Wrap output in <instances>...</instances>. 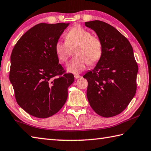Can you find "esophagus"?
<instances>
[{
	"label": "esophagus",
	"instance_id": "1",
	"mask_svg": "<svg viewBox=\"0 0 151 151\" xmlns=\"http://www.w3.org/2000/svg\"><path fill=\"white\" fill-rule=\"evenodd\" d=\"M74 76H75V78L76 79H78V78L81 77V76L80 75H78V74H75V75H74Z\"/></svg>",
	"mask_w": 151,
	"mask_h": 151
}]
</instances>
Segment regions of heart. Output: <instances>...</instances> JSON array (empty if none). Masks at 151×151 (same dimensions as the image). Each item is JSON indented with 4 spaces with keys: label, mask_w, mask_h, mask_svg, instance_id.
Returning a JSON list of instances; mask_svg holds the SVG:
<instances>
[{
    "label": "heart",
    "mask_w": 151,
    "mask_h": 151,
    "mask_svg": "<svg viewBox=\"0 0 151 151\" xmlns=\"http://www.w3.org/2000/svg\"><path fill=\"white\" fill-rule=\"evenodd\" d=\"M65 42L59 40L55 43V52L58 60L65 63L74 50L75 56L67 65L70 73H81L87 64L93 65L101 59L103 44L100 38L80 25L73 27L65 35Z\"/></svg>",
    "instance_id": "1"
}]
</instances>
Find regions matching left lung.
Returning <instances> with one entry per match:
<instances>
[{
    "label": "left lung",
    "instance_id": "1",
    "mask_svg": "<svg viewBox=\"0 0 151 151\" xmlns=\"http://www.w3.org/2000/svg\"><path fill=\"white\" fill-rule=\"evenodd\" d=\"M103 44V54L95 68L83 77L88 81L90 105L99 116H114L128 107L137 90L138 65L128 40L108 23L85 22Z\"/></svg>",
    "mask_w": 151,
    "mask_h": 151
}]
</instances>
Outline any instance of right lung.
<instances>
[{
    "mask_svg": "<svg viewBox=\"0 0 151 151\" xmlns=\"http://www.w3.org/2000/svg\"><path fill=\"white\" fill-rule=\"evenodd\" d=\"M68 25L38 23L19 38L12 52L9 78L16 100L35 117L46 119L57 113L75 80L59 63L55 52V43Z\"/></svg>",
    "mask_w": 151,
    "mask_h": 151,
    "instance_id": "right-lung-1",
    "label": "right lung"
}]
</instances>
